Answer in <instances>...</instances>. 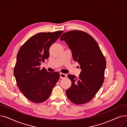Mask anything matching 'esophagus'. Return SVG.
<instances>
[{"mask_svg": "<svg viewBox=\"0 0 127 127\" xmlns=\"http://www.w3.org/2000/svg\"><path fill=\"white\" fill-rule=\"evenodd\" d=\"M67 77V75L65 74H63V73H60V78L61 79H63V78H65Z\"/></svg>", "mask_w": 127, "mask_h": 127, "instance_id": "1", "label": "esophagus"}]
</instances>
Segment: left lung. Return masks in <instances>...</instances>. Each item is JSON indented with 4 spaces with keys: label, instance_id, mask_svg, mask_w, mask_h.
I'll use <instances>...</instances> for the list:
<instances>
[{
    "label": "left lung",
    "instance_id": "8db88e82",
    "mask_svg": "<svg viewBox=\"0 0 127 127\" xmlns=\"http://www.w3.org/2000/svg\"><path fill=\"white\" fill-rule=\"evenodd\" d=\"M71 49L74 61L82 70L77 78L68 75L71 81L66 94L70 101L82 104L91 101L101 88L104 80L106 60L96 40L81 30L65 32L60 38Z\"/></svg>",
    "mask_w": 127,
    "mask_h": 127
}]
</instances>
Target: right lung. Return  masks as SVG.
<instances>
[{
  "instance_id": "obj_1",
  "label": "right lung",
  "mask_w": 127,
  "mask_h": 127,
  "mask_svg": "<svg viewBox=\"0 0 127 127\" xmlns=\"http://www.w3.org/2000/svg\"><path fill=\"white\" fill-rule=\"evenodd\" d=\"M63 32H41L29 38L19 49L14 68L18 87L31 102L42 103L50 96L60 78L58 72H48L40 65L49 57L50 46Z\"/></svg>"
}]
</instances>
